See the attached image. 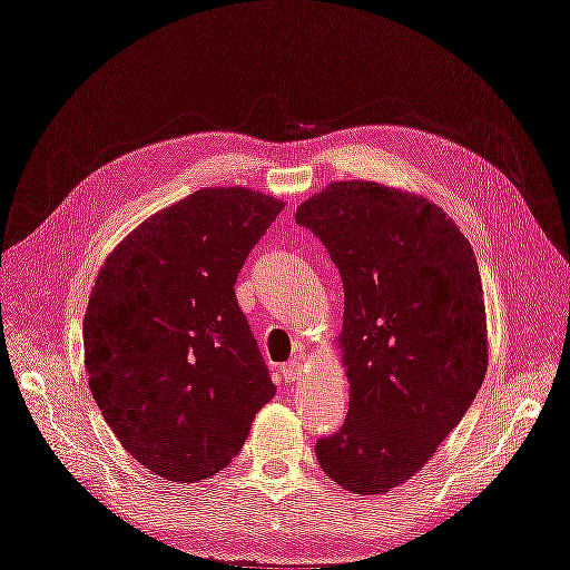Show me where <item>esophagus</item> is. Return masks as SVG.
Returning <instances> with one entry per match:
<instances>
[{
  "label": "esophagus",
  "instance_id": "34e87169",
  "mask_svg": "<svg viewBox=\"0 0 570 570\" xmlns=\"http://www.w3.org/2000/svg\"><path fill=\"white\" fill-rule=\"evenodd\" d=\"M281 373H283V377H285L287 383L299 381V377H302V361L299 358H289L287 364L281 366Z\"/></svg>",
  "mask_w": 570,
  "mask_h": 570
}]
</instances>
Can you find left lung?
Masks as SVG:
<instances>
[{
    "label": "left lung",
    "mask_w": 570,
    "mask_h": 570,
    "mask_svg": "<svg viewBox=\"0 0 570 570\" xmlns=\"http://www.w3.org/2000/svg\"><path fill=\"white\" fill-rule=\"evenodd\" d=\"M297 223L344 285L340 333L350 411L316 442L325 475L385 494L433 459L488 371V318L471 243L430 199L373 180H337Z\"/></svg>",
    "instance_id": "obj_1"
}]
</instances>
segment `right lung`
Instances as JSON below:
<instances>
[{"instance_id": "1", "label": "right lung", "mask_w": 570, "mask_h": 570, "mask_svg": "<svg viewBox=\"0 0 570 570\" xmlns=\"http://www.w3.org/2000/svg\"><path fill=\"white\" fill-rule=\"evenodd\" d=\"M283 206L249 187L197 189L142 220L97 273L82 321L90 390L154 475H216L273 400L235 283Z\"/></svg>"}]
</instances>
